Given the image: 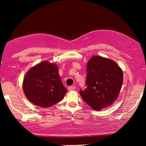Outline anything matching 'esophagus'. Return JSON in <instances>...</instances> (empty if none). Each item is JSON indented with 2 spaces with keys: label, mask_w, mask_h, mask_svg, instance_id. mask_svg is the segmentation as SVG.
Masks as SVG:
<instances>
[{
  "label": "esophagus",
  "mask_w": 146,
  "mask_h": 146,
  "mask_svg": "<svg viewBox=\"0 0 146 146\" xmlns=\"http://www.w3.org/2000/svg\"><path fill=\"white\" fill-rule=\"evenodd\" d=\"M68 90H74L76 88V87L75 86H68Z\"/></svg>",
  "instance_id": "34e87169"
}]
</instances>
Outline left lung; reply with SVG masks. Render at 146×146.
Instances as JSON below:
<instances>
[{
	"label": "left lung",
	"instance_id": "obj_1",
	"mask_svg": "<svg viewBox=\"0 0 146 146\" xmlns=\"http://www.w3.org/2000/svg\"><path fill=\"white\" fill-rule=\"evenodd\" d=\"M123 79L122 70L115 62L95 56L86 65V87L79 93L93 109L100 110L116 100Z\"/></svg>",
	"mask_w": 146,
	"mask_h": 146
}]
</instances>
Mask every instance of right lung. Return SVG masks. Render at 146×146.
<instances>
[{
	"mask_svg": "<svg viewBox=\"0 0 146 146\" xmlns=\"http://www.w3.org/2000/svg\"><path fill=\"white\" fill-rule=\"evenodd\" d=\"M27 99L41 107H51L60 102L67 92L55 64L43 61L30 69L23 81Z\"/></svg>",
	"mask_w": 146,
	"mask_h": 146,
	"instance_id": "add662e5",
	"label": "right lung"
}]
</instances>
